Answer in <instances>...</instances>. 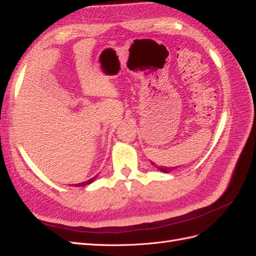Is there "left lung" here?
I'll return each instance as SVG.
<instances>
[{
  "label": "left lung",
  "instance_id": "left-lung-1",
  "mask_svg": "<svg viewBox=\"0 0 256 256\" xmlns=\"http://www.w3.org/2000/svg\"><path fill=\"white\" fill-rule=\"evenodd\" d=\"M150 162H152V164L154 166H156V168H158L159 170V171H161V172H163V173H171L172 171H174V170L176 168H178V166H176V168H166V166H156V163L154 162H152V161H150Z\"/></svg>",
  "mask_w": 256,
  "mask_h": 256
}]
</instances>
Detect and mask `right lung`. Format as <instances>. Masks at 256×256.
Listing matches in <instances>:
<instances>
[{"mask_svg": "<svg viewBox=\"0 0 256 256\" xmlns=\"http://www.w3.org/2000/svg\"><path fill=\"white\" fill-rule=\"evenodd\" d=\"M95 178H96V176H94L93 178H90V180H86V182H80V184H76V185H74V186H76V187H84V186H86V185L90 184V182H93L95 180Z\"/></svg>", "mask_w": 256, "mask_h": 256, "instance_id": "add662e5", "label": "right lung"}]
</instances>
